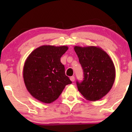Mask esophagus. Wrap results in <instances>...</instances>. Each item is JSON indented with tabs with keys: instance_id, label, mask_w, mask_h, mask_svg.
I'll use <instances>...</instances> for the list:
<instances>
[{
	"instance_id": "34e87169",
	"label": "esophagus",
	"mask_w": 132,
	"mask_h": 132,
	"mask_svg": "<svg viewBox=\"0 0 132 132\" xmlns=\"http://www.w3.org/2000/svg\"><path fill=\"white\" fill-rule=\"evenodd\" d=\"M70 80H71V82H74V81L75 80V77L74 76H71L70 77Z\"/></svg>"
}]
</instances>
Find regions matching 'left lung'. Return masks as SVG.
Wrapping results in <instances>:
<instances>
[{
  "instance_id": "8db88e82",
  "label": "left lung",
  "mask_w": 132,
  "mask_h": 132,
  "mask_svg": "<svg viewBox=\"0 0 132 132\" xmlns=\"http://www.w3.org/2000/svg\"><path fill=\"white\" fill-rule=\"evenodd\" d=\"M84 73V80L77 81L79 91L86 100H98L109 93L115 79V68L109 55L97 46H75Z\"/></svg>"
}]
</instances>
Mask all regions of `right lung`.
<instances>
[{"label": "right lung", "instance_id": "obj_1", "mask_svg": "<svg viewBox=\"0 0 132 132\" xmlns=\"http://www.w3.org/2000/svg\"><path fill=\"white\" fill-rule=\"evenodd\" d=\"M67 46H41L25 61L23 76L25 86L32 97L45 103L58 98L67 85L71 84L65 73L61 57Z\"/></svg>", "mask_w": 132, "mask_h": 132}]
</instances>
